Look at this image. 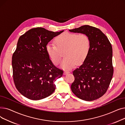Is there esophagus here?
Instances as JSON below:
<instances>
[{
	"instance_id": "obj_1",
	"label": "esophagus",
	"mask_w": 125,
	"mask_h": 125,
	"mask_svg": "<svg viewBox=\"0 0 125 125\" xmlns=\"http://www.w3.org/2000/svg\"><path fill=\"white\" fill-rule=\"evenodd\" d=\"M70 73L69 71H67V70H65V71H64L63 74H64V75H66V74H68V73Z\"/></svg>"
}]
</instances>
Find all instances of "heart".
<instances>
[{
	"mask_svg": "<svg viewBox=\"0 0 125 125\" xmlns=\"http://www.w3.org/2000/svg\"><path fill=\"white\" fill-rule=\"evenodd\" d=\"M55 42L56 45L48 44L46 51L52 63L57 65L61 60V52L65 50V58L62 61L60 67L66 69H70L77 63H83L87 57L91 47L89 37L82 33L65 32L58 36Z\"/></svg>",
	"mask_w": 125,
	"mask_h": 125,
	"instance_id": "obj_1",
	"label": "heart"
}]
</instances>
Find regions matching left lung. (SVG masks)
<instances>
[{
  "instance_id": "left-lung-1",
  "label": "left lung",
  "mask_w": 125,
  "mask_h": 125,
  "mask_svg": "<svg viewBox=\"0 0 125 125\" xmlns=\"http://www.w3.org/2000/svg\"><path fill=\"white\" fill-rule=\"evenodd\" d=\"M69 31L86 34L91 43L87 57L73 71L74 81L71 91L82 100L97 99L106 93L113 77L112 47L106 36L92 26L84 25Z\"/></svg>"
}]
</instances>
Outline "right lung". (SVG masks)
<instances>
[{
    "label": "right lung",
    "instance_id": "right-lung-1",
    "mask_svg": "<svg viewBox=\"0 0 125 125\" xmlns=\"http://www.w3.org/2000/svg\"><path fill=\"white\" fill-rule=\"evenodd\" d=\"M63 31L55 32L37 27L19 37L12 57L13 78L16 88L25 97L41 100L55 90L54 82L62 76L63 71L52 63L46 46Z\"/></svg>",
    "mask_w": 125,
    "mask_h": 125
}]
</instances>
